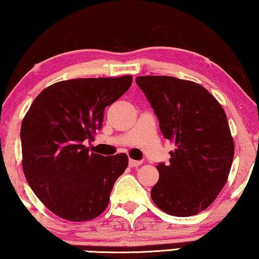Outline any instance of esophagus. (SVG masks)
I'll list each match as a JSON object with an SVG mask.
<instances>
[{
    "mask_svg": "<svg viewBox=\"0 0 259 259\" xmlns=\"http://www.w3.org/2000/svg\"><path fill=\"white\" fill-rule=\"evenodd\" d=\"M141 163H142L141 161H138V160H132V159H130V161H128V166H130L131 168H134V167L140 166Z\"/></svg>",
    "mask_w": 259,
    "mask_h": 259,
    "instance_id": "obj_1",
    "label": "esophagus"
}]
</instances>
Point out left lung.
<instances>
[{
  "label": "left lung",
  "instance_id": "obj_1",
  "mask_svg": "<svg viewBox=\"0 0 259 259\" xmlns=\"http://www.w3.org/2000/svg\"><path fill=\"white\" fill-rule=\"evenodd\" d=\"M151 103L163 137L174 142L169 164L156 166L154 203L173 216L205 210L226 185L235 146L226 112L210 92L169 76L136 78Z\"/></svg>",
  "mask_w": 259,
  "mask_h": 259
}]
</instances>
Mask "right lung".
<instances>
[{"label":"right lung","instance_id":"right-lung-1","mask_svg":"<svg viewBox=\"0 0 259 259\" xmlns=\"http://www.w3.org/2000/svg\"><path fill=\"white\" fill-rule=\"evenodd\" d=\"M131 85L132 76L58 81L44 89L25 114L21 126L25 179L62 219L83 222L106 209L128 156H103L84 144L102 128L106 106Z\"/></svg>","mask_w":259,"mask_h":259}]
</instances>
